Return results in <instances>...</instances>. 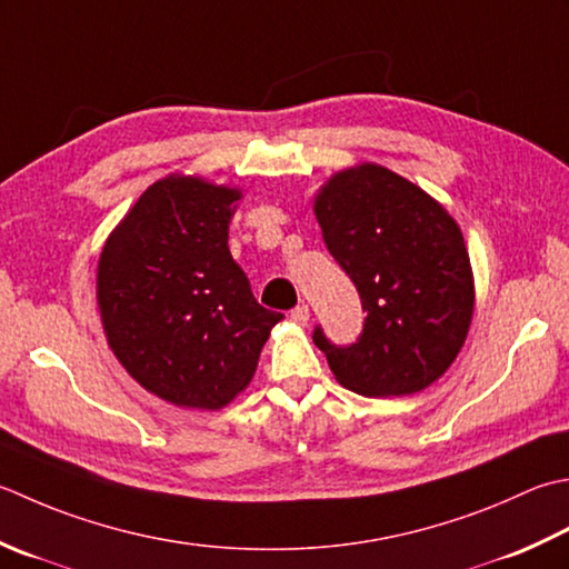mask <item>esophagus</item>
<instances>
[{
  "label": "esophagus",
  "mask_w": 569,
  "mask_h": 569,
  "mask_svg": "<svg viewBox=\"0 0 569 569\" xmlns=\"http://www.w3.org/2000/svg\"><path fill=\"white\" fill-rule=\"evenodd\" d=\"M291 318H293L296 322H300V326H306V322L310 320V308H308L306 303H300V306H296V308L291 310Z\"/></svg>",
  "instance_id": "esophagus-1"
}]
</instances>
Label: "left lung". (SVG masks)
<instances>
[{"label":"left lung","mask_w":569,"mask_h":569,"mask_svg":"<svg viewBox=\"0 0 569 569\" xmlns=\"http://www.w3.org/2000/svg\"><path fill=\"white\" fill-rule=\"evenodd\" d=\"M316 217L367 313L352 345L313 330L336 380L365 397L415 395L439 380L473 313L469 253L447 209L405 177L362 164L322 187Z\"/></svg>","instance_id":"1"}]
</instances>
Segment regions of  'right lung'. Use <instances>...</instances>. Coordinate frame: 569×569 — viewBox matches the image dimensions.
<instances>
[{"instance_id": "obj_1", "label": "right lung", "mask_w": 569, "mask_h": 569, "mask_svg": "<svg viewBox=\"0 0 569 569\" xmlns=\"http://www.w3.org/2000/svg\"><path fill=\"white\" fill-rule=\"evenodd\" d=\"M239 189L164 177L110 233L98 306L110 348L177 407L219 409L251 382L283 316L263 308L229 251Z\"/></svg>"}]
</instances>
